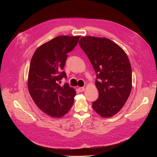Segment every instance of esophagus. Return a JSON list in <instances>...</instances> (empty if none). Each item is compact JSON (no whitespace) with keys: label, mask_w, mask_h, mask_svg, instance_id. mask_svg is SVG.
Instances as JSON below:
<instances>
[{"label":"esophagus","mask_w":157,"mask_h":157,"mask_svg":"<svg viewBox=\"0 0 157 157\" xmlns=\"http://www.w3.org/2000/svg\"><path fill=\"white\" fill-rule=\"evenodd\" d=\"M84 90H85V88H84V87H79V91L80 92H83Z\"/></svg>","instance_id":"34e87169"}]
</instances>
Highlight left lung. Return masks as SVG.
Masks as SVG:
<instances>
[{
	"instance_id": "8db88e82",
	"label": "left lung",
	"mask_w": 157,
	"mask_h": 157,
	"mask_svg": "<svg viewBox=\"0 0 157 157\" xmlns=\"http://www.w3.org/2000/svg\"><path fill=\"white\" fill-rule=\"evenodd\" d=\"M79 45L96 73L98 99L93 108L103 117L113 116L123 107L132 89V68L125 52L105 38L82 36Z\"/></svg>"
}]
</instances>
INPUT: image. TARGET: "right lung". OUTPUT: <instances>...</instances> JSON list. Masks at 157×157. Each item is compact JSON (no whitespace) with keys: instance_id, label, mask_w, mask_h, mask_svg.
Masks as SVG:
<instances>
[{"instance_id":"add662e5","label":"right lung","mask_w":157,"mask_h":157,"mask_svg":"<svg viewBox=\"0 0 157 157\" xmlns=\"http://www.w3.org/2000/svg\"><path fill=\"white\" fill-rule=\"evenodd\" d=\"M80 36H58L43 44L31 59L28 88L33 101L44 113L61 117L70 110L76 94L68 83L61 86L68 53L77 45Z\"/></svg>"}]
</instances>
